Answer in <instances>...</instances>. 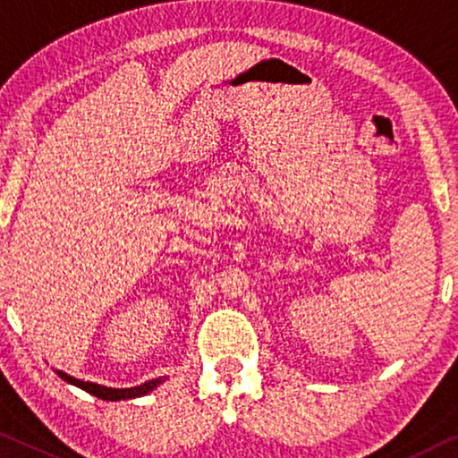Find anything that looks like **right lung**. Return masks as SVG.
Here are the masks:
<instances>
[{
    "label": "right lung",
    "instance_id": "obj_1",
    "mask_svg": "<svg viewBox=\"0 0 458 458\" xmlns=\"http://www.w3.org/2000/svg\"><path fill=\"white\" fill-rule=\"evenodd\" d=\"M57 375L61 378H65L67 383L80 386V389L88 391V393H91V395L100 397L104 401H121V399L143 397V395H147V393L153 391L156 386H159L161 383L165 381V377L164 378L159 377V378H153V381H147V383L139 385V386H132V389H110V386H102V385H96V383H89V381H80V378L67 375V372H63V370H57Z\"/></svg>",
    "mask_w": 458,
    "mask_h": 458
}]
</instances>
